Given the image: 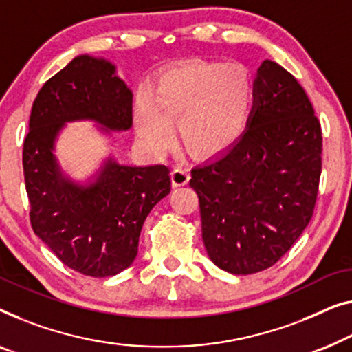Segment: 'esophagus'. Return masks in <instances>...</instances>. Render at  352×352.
Segmentation results:
<instances>
[{
  "mask_svg": "<svg viewBox=\"0 0 352 352\" xmlns=\"http://www.w3.org/2000/svg\"><path fill=\"white\" fill-rule=\"evenodd\" d=\"M188 179H190V173H188L186 168L176 166L175 170L171 171V182H173V186H175V187L186 186Z\"/></svg>",
  "mask_w": 352,
  "mask_h": 352,
  "instance_id": "1",
  "label": "esophagus"
}]
</instances>
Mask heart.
Instances as JSON below:
<instances>
[{
    "label": "heart",
    "mask_w": 352,
    "mask_h": 352,
    "mask_svg": "<svg viewBox=\"0 0 352 352\" xmlns=\"http://www.w3.org/2000/svg\"><path fill=\"white\" fill-rule=\"evenodd\" d=\"M254 101L249 71L239 63L192 62L168 71L155 95L138 90L135 125L151 154L165 155L179 120L182 141L197 155H211L232 144L246 126Z\"/></svg>",
    "instance_id": "1"
}]
</instances>
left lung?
I'll use <instances>...</instances> for the list:
<instances>
[{
	"label": "left lung",
	"mask_w": 352,
	"mask_h": 352,
	"mask_svg": "<svg viewBox=\"0 0 352 352\" xmlns=\"http://www.w3.org/2000/svg\"><path fill=\"white\" fill-rule=\"evenodd\" d=\"M322 131L297 79L265 60L254 82L248 129L192 170L201 236L219 268L262 272L286 254L311 221L319 190Z\"/></svg>",
	"instance_id": "1"
}]
</instances>
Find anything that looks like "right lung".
Masks as SVG:
<instances>
[{
    "instance_id": "add662e5",
    "label": "right lung",
    "mask_w": 352,
    "mask_h": 352,
    "mask_svg": "<svg viewBox=\"0 0 352 352\" xmlns=\"http://www.w3.org/2000/svg\"><path fill=\"white\" fill-rule=\"evenodd\" d=\"M131 101L114 65L79 55L43 85L30 116L22 160L30 222L66 267L85 276H114L133 263L147 214L171 190L170 170L109 159L87 184H74L60 171L54 144L69 120L129 130Z\"/></svg>"
}]
</instances>
